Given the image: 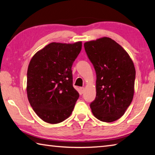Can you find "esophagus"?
Returning a JSON list of instances; mask_svg holds the SVG:
<instances>
[{
  "label": "esophagus",
  "instance_id": "1",
  "mask_svg": "<svg viewBox=\"0 0 155 155\" xmlns=\"http://www.w3.org/2000/svg\"><path fill=\"white\" fill-rule=\"evenodd\" d=\"M80 91H81V93H84V92L85 88H84V87H80Z\"/></svg>",
  "mask_w": 155,
  "mask_h": 155
}]
</instances>
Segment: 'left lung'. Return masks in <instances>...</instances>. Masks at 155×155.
Here are the masks:
<instances>
[{
	"label": "left lung",
	"mask_w": 155,
	"mask_h": 155,
	"mask_svg": "<svg viewBox=\"0 0 155 155\" xmlns=\"http://www.w3.org/2000/svg\"><path fill=\"white\" fill-rule=\"evenodd\" d=\"M84 48L97 75L92 112L101 121H115L123 116L134 97V62L123 47L109 37L86 42Z\"/></svg>",
	"instance_id": "1"
}]
</instances>
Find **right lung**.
Masks as SVG:
<instances>
[{"instance_id": "1", "label": "right lung", "mask_w": 155, "mask_h": 155, "mask_svg": "<svg viewBox=\"0 0 155 155\" xmlns=\"http://www.w3.org/2000/svg\"><path fill=\"white\" fill-rule=\"evenodd\" d=\"M81 50V41L53 42L30 61L27 96L35 112L46 123H61L71 114L80 96L73 86L71 67Z\"/></svg>"}]
</instances>
